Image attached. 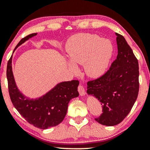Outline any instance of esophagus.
<instances>
[{
	"instance_id": "esophagus-1",
	"label": "esophagus",
	"mask_w": 150,
	"mask_h": 150,
	"mask_svg": "<svg viewBox=\"0 0 150 150\" xmlns=\"http://www.w3.org/2000/svg\"><path fill=\"white\" fill-rule=\"evenodd\" d=\"M78 92L80 93V95L81 96H85V88L83 87V86L82 85H80L78 86Z\"/></svg>"
}]
</instances>
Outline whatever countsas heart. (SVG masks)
Wrapping results in <instances>:
<instances>
[{
    "mask_svg": "<svg viewBox=\"0 0 150 150\" xmlns=\"http://www.w3.org/2000/svg\"><path fill=\"white\" fill-rule=\"evenodd\" d=\"M70 69L76 70L75 64H84L85 71L91 77L102 75L108 68L113 47L111 41L100 39L97 34L80 33L72 36L65 44Z\"/></svg>",
    "mask_w": 150,
    "mask_h": 150,
    "instance_id": "b5f03b06",
    "label": "heart"
}]
</instances>
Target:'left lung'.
Returning a JSON list of instances; mask_svg holds the SVG:
<instances>
[{"mask_svg":"<svg viewBox=\"0 0 150 150\" xmlns=\"http://www.w3.org/2000/svg\"><path fill=\"white\" fill-rule=\"evenodd\" d=\"M118 56L103 76L87 82V93L102 105L99 123L113 126L130 113L139 92V66L125 38L116 33Z\"/></svg>","mask_w":150,"mask_h":150,"instance_id":"8db88e82","label":"left lung"}]
</instances>
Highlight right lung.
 Returning <instances> with one entry per match:
<instances>
[{
	"mask_svg": "<svg viewBox=\"0 0 150 150\" xmlns=\"http://www.w3.org/2000/svg\"><path fill=\"white\" fill-rule=\"evenodd\" d=\"M37 33L31 34L20 40L17 48ZM11 58L7 65V79L10 97L15 108L30 124L40 129L56 126L64 119L70 99L79 96L78 80L58 83L45 94L36 99L26 97L18 89L15 82L12 68Z\"/></svg>",
	"mask_w": 150,
	"mask_h": 150,
	"instance_id": "right-lung-1",
	"label": "right lung"
}]
</instances>
